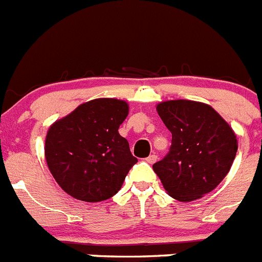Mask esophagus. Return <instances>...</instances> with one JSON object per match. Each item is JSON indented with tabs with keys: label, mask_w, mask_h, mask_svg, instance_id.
Wrapping results in <instances>:
<instances>
[{
	"label": "esophagus",
	"mask_w": 262,
	"mask_h": 262,
	"mask_svg": "<svg viewBox=\"0 0 262 262\" xmlns=\"http://www.w3.org/2000/svg\"><path fill=\"white\" fill-rule=\"evenodd\" d=\"M156 160H157V156L155 154H152V155H149L147 159H145V161H147L148 164H154V163H156Z\"/></svg>",
	"instance_id": "1"
}]
</instances>
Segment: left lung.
Returning <instances> with one entry per match:
<instances>
[{"mask_svg":"<svg viewBox=\"0 0 262 262\" xmlns=\"http://www.w3.org/2000/svg\"><path fill=\"white\" fill-rule=\"evenodd\" d=\"M172 133V145L154 164L169 195L181 202L202 198L230 172L237 151L233 129L210 105L189 99L165 101L156 107Z\"/></svg>","mask_w":262,"mask_h":262,"instance_id":"1","label":"left lung"}]
</instances>
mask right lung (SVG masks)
<instances>
[{"mask_svg":"<svg viewBox=\"0 0 262 262\" xmlns=\"http://www.w3.org/2000/svg\"><path fill=\"white\" fill-rule=\"evenodd\" d=\"M128 105L115 98L92 99L48 128L45 155L62 190L84 202L115 195L138 159L118 128Z\"/></svg>","mask_w":262,"mask_h":262,"instance_id":"1","label":"right lung"}]
</instances>
